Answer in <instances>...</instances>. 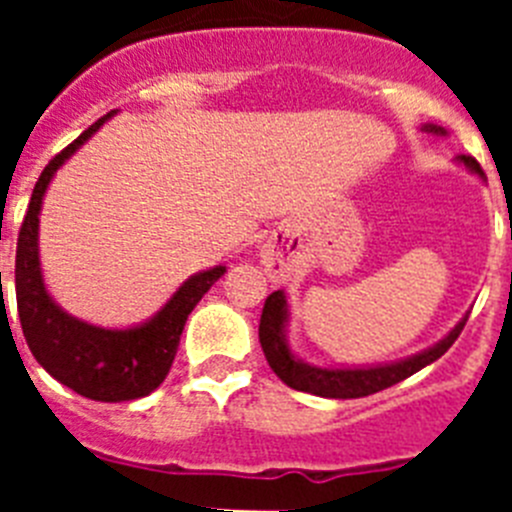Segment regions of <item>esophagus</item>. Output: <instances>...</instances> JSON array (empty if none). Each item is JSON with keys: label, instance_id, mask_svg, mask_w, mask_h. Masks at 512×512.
Returning <instances> with one entry per match:
<instances>
[{"label": "esophagus", "instance_id": "obj_1", "mask_svg": "<svg viewBox=\"0 0 512 512\" xmlns=\"http://www.w3.org/2000/svg\"><path fill=\"white\" fill-rule=\"evenodd\" d=\"M261 264H264V271L266 277L271 279V282L282 284L284 279L289 277V271H292V264H289V259L284 256L282 251H279L274 243H266L264 251H261Z\"/></svg>", "mask_w": 512, "mask_h": 512}]
</instances>
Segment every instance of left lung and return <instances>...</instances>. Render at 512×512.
<instances>
[{"label": "left lung", "instance_id": "8db88e82", "mask_svg": "<svg viewBox=\"0 0 512 512\" xmlns=\"http://www.w3.org/2000/svg\"><path fill=\"white\" fill-rule=\"evenodd\" d=\"M420 130L433 135H446V130H443L441 125H431V122H425ZM456 164L464 166L469 174L479 176L482 182H487L485 171H482V166H479L472 156H456ZM467 318L469 312L441 338V341L423 348L418 354L408 356V359L374 366H315L302 361L300 356L289 348L287 295H284L282 289H277V292H271L264 302V312H261L259 323V341L261 348H264V356L266 361H269V366L287 387H292V390L297 392H310V395L318 397H330V400H356V397H366L374 395V392L379 390H387L392 384L413 377V374L420 372L423 366L441 359V356L454 346V341L459 338L464 325H467Z\"/></svg>", "mask_w": 512, "mask_h": 512}]
</instances>
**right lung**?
Instances as JSON below:
<instances>
[{
  "instance_id": "1",
  "label": "right lung",
  "mask_w": 512,
  "mask_h": 512,
  "mask_svg": "<svg viewBox=\"0 0 512 512\" xmlns=\"http://www.w3.org/2000/svg\"><path fill=\"white\" fill-rule=\"evenodd\" d=\"M112 115L117 112L99 117L92 128L84 130L69 148H63L51 164L45 166L27 205L25 220H22L15 259L17 312H20L27 346L53 379L66 384L76 395L97 402H125L151 395L174 364L189 312L202 300L207 289L225 274V266L197 271L176 289L156 315L130 328L92 325L69 315L53 300L45 287L43 269H40L38 230L43 197L56 171Z\"/></svg>"
}]
</instances>
